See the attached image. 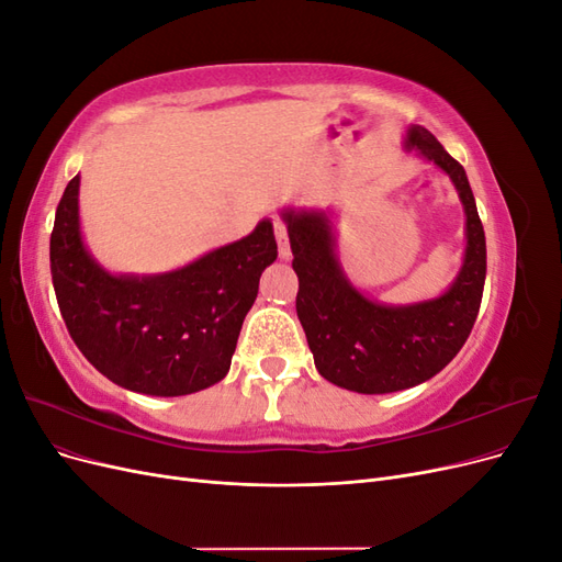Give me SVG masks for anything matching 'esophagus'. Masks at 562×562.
I'll use <instances>...</instances> for the list:
<instances>
[{"label": "esophagus", "mask_w": 562, "mask_h": 562, "mask_svg": "<svg viewBox=\"0 0 562 562\" xmlns=\"http://www.w3.org/2000/svg\"><path fill=\"white\" fill-rule=\"evenodd\" d=\"M274 234H277V241H279V255L281 260H291V241H288V229L283 220H274Z\"/></svg>", "instance_id": "34e87169"}]
</instances>
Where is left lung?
Listing matches in <instances>:
<instances>
[{"label": "left lung", "instance_id": "left-lung-1", "mask_svg": "<svg viewBox=\"0 0 562 562\" xmlns=\"http://www.w3.org/2000/svg\"><path fill=\"white\" fill-rule=\"evenodd\" d=\"M403 147L415 149L452 180L467 215L462 267L438 297L411 304L370 300L337 260L333 215L281 211L300 279L297 318L318 375L359 394L403 391L443 370L467 342L485 285V232L464 168L424 126L407 128Z\"/></svg>", "mask_w": 562, "mask_h": 562}]
</instances>
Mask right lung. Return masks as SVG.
<instances>
[{
    "label": "right lung",
    "instance_id": "add662e5",
    "mask_svg": "<svg viewBox=\"0 0 562 562\" xmlns=\"http://www.w3.org/2000/svg\"><path fill=\"white\" fill-rule=\"evenodd\" d=\"M271 220L164 274H112L79 223V176L50 232V277L75 345L108 380L147 396H187L229 372L265 267L277 260Z\"/></svg>",
    "mask_w": 562,
    "mask_h": 562
}]
</instances>
